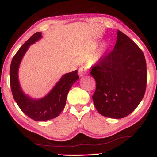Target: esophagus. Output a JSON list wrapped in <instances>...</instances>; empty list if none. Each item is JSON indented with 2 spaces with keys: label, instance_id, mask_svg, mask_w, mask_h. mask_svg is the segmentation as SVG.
Returning <instances> with one entry per match:
<instances>
[{
  "label": "esophagus",
  "instance_id": "34e87169",
  "mask_svg": "<svg viewBox=\"0 0 157 157\" xmlns=\"http://www.w3.org/2000/svg\"><path fill=\"white\" fill-rule=\"evenodd\" d=\"M89 73V70L88 68L86 67H85V66H82L79 69V77H83L85 75H86V74Z\"/></svg>",
  "mask_w": 157,
  "mask_h": 157
}]
</instances>
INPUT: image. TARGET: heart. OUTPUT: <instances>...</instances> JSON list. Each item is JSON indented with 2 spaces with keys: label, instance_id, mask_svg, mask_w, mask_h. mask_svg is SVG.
I'll return each instance as SVG.
<instances>
[{
  "label": "heart",
  "instance_id": "b5f03b06",
  "mask_svg": "<svg viewBox=\"0 0 157 157\" xmlns=\"http://www.w3.org/2000/svg\"><path fill=\"white\" fill-rule=\"evenodd\" d=\"M105 46H106V45H105Z\"/></svg>",
  "mask_w": 157,
  "mask_h": 157
}]
</instances>
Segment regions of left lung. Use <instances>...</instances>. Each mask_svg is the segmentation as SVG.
<instances>
[{
	"label": "left lung",
	"instance_id": "left-lung-1",
	"mask_svg": "<svg viewBox=\"0 0 157 157\" xmlns=\"http://www.w3.org/2000/svg\"><path fill=\"white\" fill-rule=\"evenodd\" d=\"M96 82L93 100L101 115L115 119L128 116L140 104L147 84L144 54L120 30L113 50L92 67Z\"/></svg>",
	"mask_w": 157,
	"mask_h": 157
}]
</instances>
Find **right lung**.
Listing matches in <instances>:
<instances>
[{"label": "right lung", "mask_w": 157, "mask_h": 157, "mask_svg": "<svg viewBox=\"0 0 157 157\" xmlns=\"http://www.w3.org/2000/svg\"><path fill=\"white\" fill-rule=\"evenodd\" d=\"M41 39V33H36L20 48L13 57L10 69V86L14 99L21 110L35 121H44L59 115L66 105L71 87L79 79L78 71L64 74L48 94L39 99L28 96L21 89L18 79V68L30 46Z\"/></svg>", "instance_id": "add662e5"}]
</instances>
